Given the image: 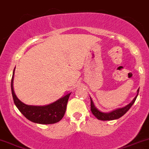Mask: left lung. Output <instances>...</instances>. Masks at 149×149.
<instances>
[{
  "label": "left lung",
  "instance_id": "8db88e82",
  "mask_svg": "<svg viewBox=\"0 0 149 149\" xmlns=\"http://www.w3.org/2000/svg\"><path fill=\"white\" fill-rule=\"evenodd\" d=\"M138 93L136 97L133 99V101L131 102L129 104H127V106H125V107L120 108V109H115V110L112 111V112H109V113H104V112H100L99 111L97 108L94 107V103H93L92 100L91 99V111L92 112L93 115L96 117L98 120H116L118 119V118H121L123 115H124L127 111L129 110L130 107H132V105L133 104V103L136 101V98H137V96L139 95V88L138 89Z\"/></svg>",
  "mask_w": 149,
  "mask_h": 149
}]
</instances>
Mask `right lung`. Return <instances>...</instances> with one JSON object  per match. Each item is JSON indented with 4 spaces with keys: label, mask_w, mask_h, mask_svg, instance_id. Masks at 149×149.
<instances>
[{
    "label": "right lung",
    "mask_w": 149,
    "mask_h": 149,
    "mask_svg": "<svg viewBox=\"0 0 149 149\" xmlns=\"http://www.w3.org/2000/svg\"><path fill=\"white\" fill-rule=\"evenodd\" d=\"M14 73V70H13ZM13 73L11 79V92L13 102L19 110L24 116L30 121L39 124H54L63 118L66 110L67 103L70 94H66L58 101L46 106H31L20 101L15 94L13 87Z\"/></svg>",
    "instance_id": "add662e5"
}]
</instances>
